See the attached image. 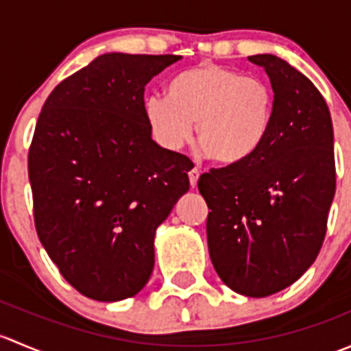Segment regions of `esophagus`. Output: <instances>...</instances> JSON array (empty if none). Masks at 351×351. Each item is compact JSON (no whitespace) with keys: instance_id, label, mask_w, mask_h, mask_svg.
I'll return each instance as SVG.
<instances>
[{"instance_id":"1","label":"esophagus","mask_w":351,"mask_h":351,"mask_svg":"<svg viewBox=\"0 0 351 351\" xmlns=\"http://www.w3.org/2000/svg\"><path fill=\"white\" fill-rule=\"evenodd\" d=\"M198 176H200V171H198L197 168H192L189 171V178H190V186L192 189H195L197 186V182H198Z\"/></svg>"}]
</instances>
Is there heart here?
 <instances>
[{"mask_svg":"<svg viewBox=\"0 0 351 351\" xmlns=\"http://www.w3.org/2000/svg\"><path fill=\"white\" fill-rule=\"evenodd\" d=\"M144 113L156 141L166 149L176 151L189 143L197 122L204 153L222 166H239L267 143L275 91L260 77L202 62L169 81L168 98H147Z\"/></svg>","mask_w":351,"mask_h":351,"instance_id":"obj_1","label":"heart"}]
</instances>
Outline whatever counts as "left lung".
<instances>
[{"label": "left lung", "mask_w": 351, "mask_h": 351, "mask_svg": "<svg viewBox=\"0 0 351 351\" xmlns=\"http://www.w3.org/2000/svg\"><path fill=\"white\" fill-rule=\"evenodd\" d=\"M275 91L270 134L254 158L198 178L212 265L229 289L267 297L292 285L323 246L336 190L332 123L309 77L271 54L250 56Z\"/></svg>", "instance_id": "obj_1"}]
</instances>
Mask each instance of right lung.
<instances>
[{"label":"right lung","instance_id":"add662e5","mask_svg":"<svg viewBox=\"0 0 351 351\" xmlns=\"http://www.w3.org/2000/svg\"><path fill=\"white\" fill-rule=\"evenodd\" d=\"M182 56L110 52L58 84L28 149L38 239L62 277L101 302L149 280L154 234L189 192L186 156L158 146L144 90Z\"/></svg>","mask_w":351,"mask_h":351}]
</instances>
